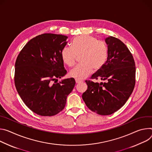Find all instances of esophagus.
Here are the masks:
<instances>
[{
	"label": "esophagus",
	"instance_id": "esophagus-1",
	"mask_svg": "<svg viewBox=\"0 0 152 152\" xmlns=\"http://www.w3.org/2000/svg\"><path fill=\"white\" fill-rule=\"evenodd\" d=\"M75 82H76V83L78 84V83H82L83 81H82V80H78V79H75Z\"/></svg>",
	"mask_w": 152,
	"mask_h": 152
}]
</instances>
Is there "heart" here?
<instances>
[{
  "instance_id": "heart-1",
  "label": "heart",
  "mask_w": 152,
  "mask_h": 152,
  "mask_svg": "<svg viewBox=\"0 0 152 152\" xmlns=\"http://www.w3.org/2000/svg\"><path fill=\"white\" fill-rule=\"evenodd\" d=\"M80 56L81 64L71 70L69 75L78 79L88 77L93 69L97 71L102 69L108 58L106 45L91 36L81 35L75 37L72 46H66L61 50V58L68 66H73L77 57Z\"/></svg>"
}]
</instances>
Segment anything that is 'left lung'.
Segmentation results:
<instances>
[{"label": "left lung", "mask_w": 152, "mask_h": 152, "mask_svg": "<svg viewBox=\"0 0 152 152\" xmlns=\"http://www.w3.org/2000/svg\"><path fill=\"white\" fill-rule=\"evenodd\" d=\"M108 58L102 69L91 77L106 82L85 81L88 89L82 95L88 107L101 115H109L126 103L135 85V63L128 48L120 39H105Z\"/></svg>", "instance_id": "left-lung-1"}]
</instances>
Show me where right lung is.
Listing matches in <instances>:
<instances>
[{"label":"right lung","instance_id":"right-lung-1","mask_svg":"<svg viewBox=\"0 0 152 152\" xmlns=\"http://www.w3.org/2000/svg\"><path fill=\"white\" fill-rule=\"evenodd\" d=\"M67 37L45 33L30 40L15 63L14 83L26 106L36 114L51 116L61 112L73 90L74 78L58 82L67 73L61 50Z\"/></svg>","mask_w":152,"mask_h":152}]
</instances>
